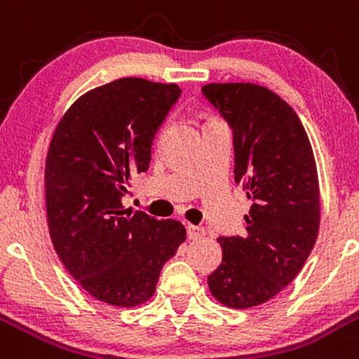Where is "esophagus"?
Returning a JSON list of instances; mask_svg holds the SVG:
<instances>
[{"label": "esophagus", "mask_w": 359, "mask_h": 359, "mask_svg": "<svg viewBox=\"0 0 359 359\" xmlns=\"http://www.w3.org/2000/svg\"><path fill=\"white\" fill-rule=\"evenodd\" d=\"M205 236H206V230L203 227H199V225H187V237H189V239L198 241Z\"/></svg>", "instance_id": "34e87169"}]
</instances>
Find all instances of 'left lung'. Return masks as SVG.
Here are the masks:
<instances>
[{
	"label": "left lung",
	"mask_w": 359,
	"mask_h": 359,
	"mask_svg": "<svg viewBox=\"0 0 359 359\" xmlns=\"http://www.w3.org/2000/svg\"><path fill=\"white\" fill-rule=\"evenodd\" d=\"M201 90L232 129L236 184L252 199L246 232L218 237L224 256L208 285L225 306H258L294 280L316 243L315 156L299 116L273 90L249 82Z\"/></svg>",
	"instance_id": "left-lung-1"
}]
</instances>
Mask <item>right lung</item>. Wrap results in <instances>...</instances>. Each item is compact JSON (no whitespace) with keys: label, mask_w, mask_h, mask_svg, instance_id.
<instances>
[{"label":"right lung","mask_w":359,"mask_h":359,"mask_svg":"<svg viewBox=\"0 0 359 359\" xmlns=\"http://www.w3.org/2000/svg\"><path fill=\"white\" fill-rule=\"evenodd\" d=\"M180 93L177 84L118 79L79 97L53 134L44 173L53 246L72 277L113 306L148 301L186 241L180 222L122 206Z\"/></svg>","instance_id":"add662e5"}]
</instances>
